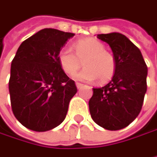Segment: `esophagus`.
Returning <instances> with one entry per match:
<instances>
[{
  "label": "esophagus",
  "instance_id": "1",
  "mask_svg": "<svg viewBox=\"0 0 157 157\" xmlns=\"http://www.w3.org/2000/svg\"><path fill=\"white\" fill-rule=\"evenodd\" d=\"M76 86H77V88L79 90V89H81V88H82L84 85H83V84H81V83H78V82H77V83H76Z\"/></svg>",
  "mask_w": 157,
  "mask_h": 157
}]
</instances>
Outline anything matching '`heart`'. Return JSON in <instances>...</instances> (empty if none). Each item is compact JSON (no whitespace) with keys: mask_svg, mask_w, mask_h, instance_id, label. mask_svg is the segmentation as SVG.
<instances>
[{"mask_svg":"<svg viewBox=\"0 0 157 157\" xmlns=\"http://www.w3.org/2000/svg\"><path fill=\"white\" fill-rule=\"evenodd\" d=\"M75 54L69 48H63L58 54V62L63 71L73 75L84 61L85 68L74 76L75 79L93 81L100 78L101 82L110 80L116 69L114 56L105 51L104 44L93 38L82 39L74 44Z\"/></svg>","mask_w":157,"mask_h":157,"instance_id":"1","label":"heart"}]
</instances>
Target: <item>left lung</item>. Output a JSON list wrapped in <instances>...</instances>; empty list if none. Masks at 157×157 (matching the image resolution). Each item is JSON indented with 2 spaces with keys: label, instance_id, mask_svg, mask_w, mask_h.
<instances>
[{
  "label": "left lung",
  "instance_id": "8db88e82",
  "mask_svg": "<svg viewBox=\"0 0 157 157\" xmlns=\"http://www.w3.org/2000/svg\"><path fill=\"white\" fill-rule=\"evenodd\" d=\"M97 37L110 45L116 69L107 85L93 89L90 113L101 127L117 131L128 126L141 112L147 90V67L140 49L124 35L110 33Z\"/></svg>",
  "mask_w": 157,
  "mask_h": 157
}]
</instances>
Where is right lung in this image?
<instances>
[{
	"mask_svg": "<svg viewBox=\"0 0 157 157\" xmlns=\"http://www.w3.org/2000/svg\"><path fill=\"white\" fill-rule=\"evenodd\" d=\"M75 34L40 30L19 46L11 65L9 91L15 118L26 128L45 132L66 118L78 90L61 68L58 54Z\"/></svg>",
	"mask_w": 157,
	"mask_h": 157,
	"instance_id": "obj_1",
	"label": "right lung"
}]
</instances>
